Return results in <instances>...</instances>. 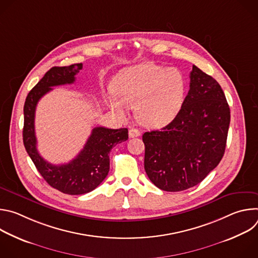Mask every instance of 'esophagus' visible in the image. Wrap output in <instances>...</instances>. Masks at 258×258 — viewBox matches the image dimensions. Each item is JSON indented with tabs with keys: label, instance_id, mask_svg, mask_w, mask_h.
I'll list each match as a JSON object with an SVG mask.
<instances>
[{
	"label": "esophagus",
	"instance_id": "esophagus-1",
	"mask_svg": "<svg viewBox=\"0 0 258 258\" xmlns=\"http://www.w3.org/2000/svg\"><path fill=\"white\" fill-rule=\"evenodd\" d=\"M128 136H130V138H137V137L141 136V132L137 128H131L128 131Z\"/></svg>",
	"mask_w": 258,
	"mask_h": 258
}]
</instances>
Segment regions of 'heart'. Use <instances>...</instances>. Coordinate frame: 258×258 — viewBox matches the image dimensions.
I'll return each instance as SVG.
<instances>
[{
	"mask_svg": "<svg viewBox=\"0 0 258 258\" xmlns=\"http://www.w3.org/2000/svg\"><path fill=\"white\" fill-rule=\"evenodd\" d=\"M108 106L119 117L136 107L138 118L146 125L162 126L179 112L186 94V81L174 67L142 63L121 70L112 85Z\"/></svg>",
	"mask_w": 258,
	"mask_h": 258,
	"instance_id": "obj_1",
	"label": "heart"
}]
</instances>
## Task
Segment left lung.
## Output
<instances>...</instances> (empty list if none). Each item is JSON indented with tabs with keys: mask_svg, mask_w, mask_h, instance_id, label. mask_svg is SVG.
Segmentation results:
<instances>
[{
	"mask_svg": "<svg viewBox=\"0 0 258 258\" xmlns=\"http://www.w3.org/2000/svg\"><path fill=\"white\" fill-rule=\"evenodd\" d=\"M231 113L219 84L193 65L190 90L174 119L146 132L144 166L154 185L179 192L201 182L222 160Z\"/></svg>",
	"mask_w": 258,
	"mask_h": 258,
	"instance_id": "8db88e82",
	"label": "left lung"
}]
</instances>
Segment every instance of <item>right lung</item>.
<instances>
[{"mask_svg":"<svg viewBox=\"0 0 258 258\" xmlns=\"http://www.w3.org/2000/svg\"><path fill=\"white\" fill-rule=\"evenodd\" d=\"M82 68V63L52 67L28 93L23 108V144L27 154L49 185L68 195H82L96 189L109 172V152L116 144L128 139L127 128L97 126L93 128L80 154L66 164H51L39 154L34 133L36 105L44 95L53 90L52 87L75 83L77 73Z\"/></svg>","mask_w":258,"mask_h":258,"instance_id":"obj_1","label":"right lung"}]
</instances>
